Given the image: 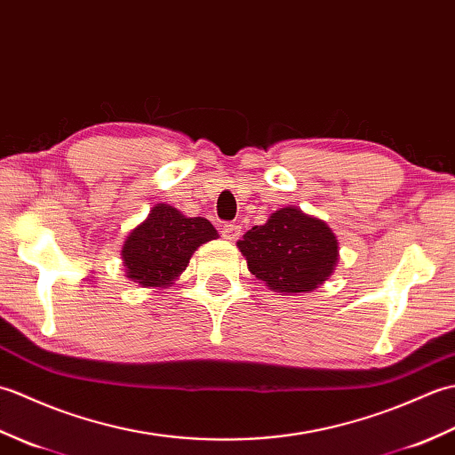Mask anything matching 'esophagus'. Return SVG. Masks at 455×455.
I'll return each mask as SVG.
<instances>
[{"instance_id":"obj_1","label":"esophagus","mask_w":455,"mask_h":455,"mask_svg":"<svg viewBox=\"0 0 455 455\" xmlns=\"http://www.w3.org/2000/svg\"><path fill=\"white\" fill-rule=\"evenodd\" d=\"M220 233H222V236H225L227 240H236L240 236V227L238 225H230V222H227V225H222Z\"/></svg>"}]
</instances>
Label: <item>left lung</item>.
I'll return each mask as SVG.
<instances>
[{
    "label": "left lung",
    "instance_id": "left-lung-1",
    "mask_svg": "<svg viewBox=\"0 0 455 455\" xmlns=\"http://www.w3.org/2000/svg\"><path fill=\"white\" fill-rule=\"evenodd\" d=\"M250 274L275 293H311L334 274L338 240L332 228L299 207H283L236 243Z\"/></svg>",
    "mask_w": 455,
    "mask_h": 455
}]
</instances>
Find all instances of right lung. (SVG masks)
<instances>
[{
  "label": "right lung",
  "instance_id": "right-lung-1",
  "mask_svg": "<svg viewBox=\"0 0 455 455\" xmlns=\"http://www.w3.org/2000/svg\"><path fill=\"white\" fill-rule=\"evenodd\" d=\"M215 238L219 233L207 219L186 217L168 203H156L124 238V275L140 287L168 289L186 272L193 252Z\"/></svg>",
  "mask_w": 455,
  "mask_h": 455
}]
</instances>
